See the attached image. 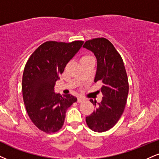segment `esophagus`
Wrapping results in <instances>:
<instances>
[{
  "instance_id": "1",
  "label": "esophagus",
  "mask_w": 159,
  "mask_h": 159,
  "mask_svg": "<svg viewBox=\"0 0 159 159\" xmlns=\"http://www.w3.org/2000/svg\"><path fill=\"white\" fill-rule=\"evenodd\" d=\"M85 101V98H83V97H81V96L78 97V100H77V101H78V103L83 102V101Z\"/></svg>"
}]
</instances>
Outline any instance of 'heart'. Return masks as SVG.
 <instances>
[{
  "mask_svg": "<svg viewBox=\"0 0 159 159\" xmlns=\"http://www.w3.org/2000/svg\"><path fill=\"white\" fill-rule=\"evenodd\" d=\"M93 58V57L89 56V55H84V56L82 57V58H81V61H84V60H87V59H89V58Z\"/></svg>",
  "mask_w": 159,
  "mask_h": 159,
  "instance_id": "heart-1",
  "label": "heart"
}]
</instances>
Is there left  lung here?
<instances>
[{
  "instance_id": "8db88e82",
  "label": "left lung",
  "mask_w": 159,
  "mask_h": 159,
  "mask_svg": "<svg viewBox=\"0 0 159 159\" xmlns=\"http://www.w3.org/2000/svg\"><path fill=\"white\" fill-rule=\"evenodd\" d=\"M83 47L95 55L97 70L94 81H101L103 84L102 100L97 103L90 99L96 109L86 117V121L92 130L102 133L117 123L125 108L129 92L127 72L121 55L106 38L87 41Z\"/></svg>"
}]
</instances>
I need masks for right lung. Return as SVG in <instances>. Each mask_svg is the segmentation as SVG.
Masks as SVG:
<instances>
[{
    "label": "right lung",
    "mask_w": 159,
    "mask_h": 159,
    "mask_svg": "<svg viewBox=\"0 0 159 159\" xmlns=\"http://www.w3.org/2000/svg\"><path fill=\"white\" fill-rule=\"evenodd\" d=\"M84 41H47L32 53L23 73L22 92L29 117L47 133L62 127L66 112L77 98L55 93V82L67 63L79 51Z\"/></svg>",
    "instance_id": "1"
}]
</instances>
